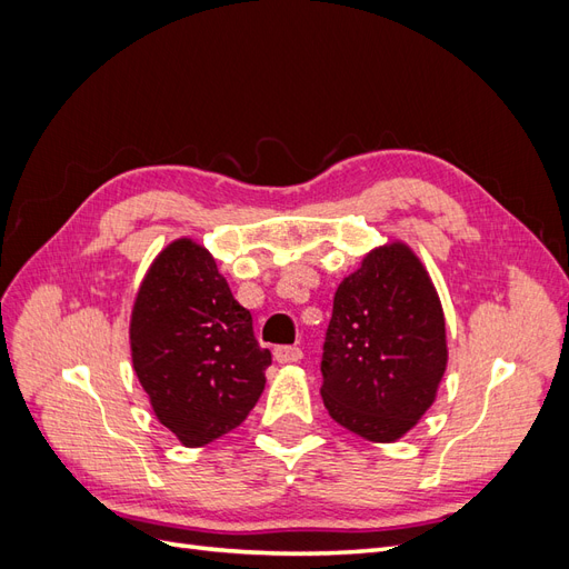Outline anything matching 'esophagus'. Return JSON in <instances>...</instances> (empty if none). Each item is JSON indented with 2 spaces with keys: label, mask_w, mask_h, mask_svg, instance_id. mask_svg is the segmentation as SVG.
<instances>
[{
  "label": "esophagus",
  "mask_w": 569,
  "mask_h": 569,
  "mask_svg": "<svg viewBox=\"0 0 569 569\" xmlns=\"http://www.w3.org/2000/svg\"><path fill=\"white\" fill-rule=\"evenodd\" d=\"M303 358V351L299 347H278L274 349V360L278 363H299Z\"/></svg>",
  "instance_id": "34e87169"
}]
</instances>
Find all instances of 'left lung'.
Wrapping results in <instances>:
<instances>
[{"label": "left lung", "instance_id": "8db88e82", "mask_svg": "<svg viewBox=\"0 0 569 569\" xmlns=\"http://www.w3.org/2000/svg\"><path fill=\"white\" fill-rule=\"evenodd\" d=\"M449 363L443 308L403 242L372 249L335 291L322 347V401L368 441L401 439L429 410Z\"/></svg>", "mask_w": 569, "mask_h": 569}]
</instances>
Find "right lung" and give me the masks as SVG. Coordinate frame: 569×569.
Instances as JSON below:
<instances>
[{
  "instance_id": "right-lung-1",
  "label": "right lung",
  "mask_w": 569,
  "mask_h": 569,
  "mask_svg": "<svg viewBox=\"0 0 569 569\" xmlns=\"http://www.w3.org/2000/svg\"><path fill=\"white\" fill-rule=\"evenodd\" d=\"M130 351L153 416L189 449L247 420L272 360L216 258L189 237L149 266L132 306Z\"/></svg>"
}]
</instances>
